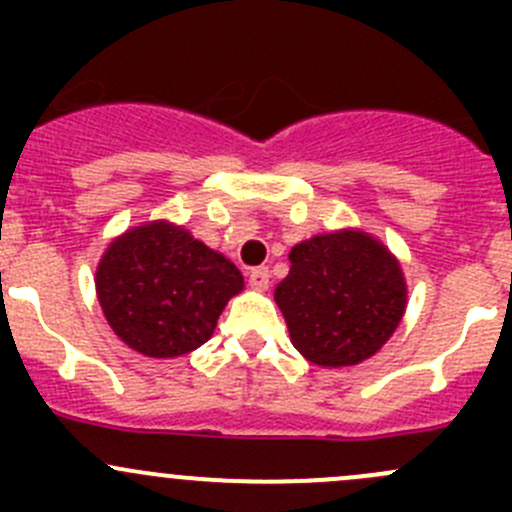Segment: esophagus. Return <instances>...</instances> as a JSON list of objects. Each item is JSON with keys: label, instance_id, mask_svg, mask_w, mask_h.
I'll return each instance as SVG.
<instances>
[{"label": "esophagus", "instance_id": "obj_1", "mask_svg": "<svg viewBox=\"0 0 512 512\" xmlns=\"http://www.w3.org/2000/svg\"><path fill=\"white\" fill-rule=\"evenodd\" d=\"M247 282L255 289H267V285H270V270H267V267H252V270L247 272Z\"/></svg>", "mask_w": 512, "mask_h": 512}]
</instances>
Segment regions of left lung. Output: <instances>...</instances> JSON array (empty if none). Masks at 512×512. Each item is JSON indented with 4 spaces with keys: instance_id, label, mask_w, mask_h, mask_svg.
<instances>
[{
    "instance_id": "obj_1",
    "label": "left lung",
    "mask_w": 512,
    "mask_h": 512,
    "mask_svg": "<svg viewBox=\"0 0 512 512\" xmlns=\"http://www.w3.org/2000/svg\"><path fill=\"white\" fill-rule=\"evenodd\" d=\"M275 289L297 352L319 366H352L384 347L406 309L399 262L364 232L299 242Z\"/></svg>"
}]
</instances>
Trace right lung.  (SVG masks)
Segmentation results:
<instances>
[{
	"instance_id": "right-lung-1",
	"label": "right lung",
	"mask_w": 512,
	"mask_h": 512,
	"mask_svg": "<svg viewBox=\"0 0 512 512\" xmlns=\"http://www.w3.org/2000/svg\"><path fill=\"white\" fill-rule=\"evenodd\" d=\"M240 289L242 275L230 260L168 223L121 235L96 270L98 302L113 332L153 359L208 342L227 299Z\"/></svg>"
}]
</instances>
